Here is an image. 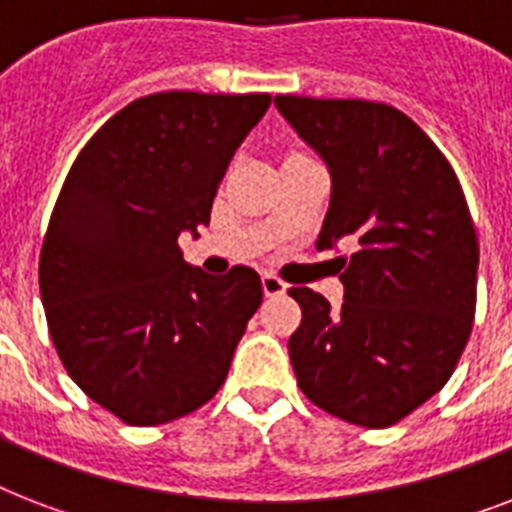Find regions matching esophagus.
Listing matches in <instances>:
<instances>
[{
  "mask_svg": "<svg viewBox=\"0 0 512 512\" xmlns=\"http://www.w3.org/2000/svg\"><path fill=\"white\" fill-rule=\"evenodd\" d=\"M263 292L265 297H279L287 292V284L279 279V276H273V273H265L263 276Z\"/></svg>",
  "mask_w": 512,
  "mask_h": 512,
  "instance_id": "34e87169",
  "label": "esophagus"
}]
</instances>
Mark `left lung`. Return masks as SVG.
Here are the masks:
<instances>
[{"instance_id":"1","label":"left lung","mask_w":512,"mask_h":512,"mask_svg":"<svg viewBox=\"0 0 512 512\" xmlns=\"http://www.w3.org/2000/svg\"><path fill=\"white\" fill-rule=\"evenodd\" d=\"M276 108L332 180L319 249L342 257V305L289 289L297 385L361 428L404 420L452 377L476 316L478 239L460 180L406 114L369 100L276 95Z\"/></svg>"}]
</instances>
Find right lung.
Segmentation results:
<instances>
[{
  "mask_svg": "<svg viewBox=\"0 0 512 512\" xmlns=\"http://www.w3.org/2000/svg\"><path fill=\"white\" fill-rule=\"evenodd\" d=\"M271 95L156 92L132 100L76 156L52 209L39 289L71 380L127 425L207 404L263 303L252 268L215 279L180 233L209 225L217 185Z\"/></svg>",
  "mask_w": 512,
  "mask_h": 512,
  "instance_id": "obj_1",
  "label": "right lung"
}]
</instances>
